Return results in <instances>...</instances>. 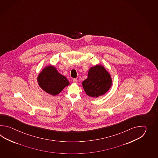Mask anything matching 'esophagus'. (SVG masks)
Wrapping results in <instances>:
<instances>
[{"label":"esophagus","mask_w":158,"mask_h":158,"mask_svg":"<svg viewBox=\"0 0 158 158\" xmlns=\"http://www.w3.org/2000/svg\"><path fill=\"white\" fill-rule=\"evenodd\" d=\"M73 83H74V84H77V80L74 78V79L73 80Z\"/></svg>","instance_id":"esophagus-1"}]
</instances>
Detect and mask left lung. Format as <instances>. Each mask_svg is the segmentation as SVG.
Listing matches in <instances>:
<instances>
[{
	"label": "left lung",
	"mask_w": 158,
	"mask_h": 158,
	"mask_svg": "<svg viewBox=\"0 0 158 158\" xmlns=\"http://www.w3.org/2000/svg\"><path fill=\"white\" fill-rule=\"evenodd\" d=\"M112 84L111 75L102 65L91 67L88 71L87 78L82 82L86 94L93 98H98L106 93Z\"/></svg>",
	"instance_id": "left-lung-1"
}]
</instances>
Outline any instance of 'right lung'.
<instances>
[{"instance_id":"obj_1","label":"right lung","mask_w":158,"mask_h":158,"mask_svg":"<svg viewBox=\"0 0 158 158\" xmlns=\"http://www.w3.org/2000/svg\"><path fill=\"white\" fill-rule=\"evenodd\" d=\"M37 78L39 86L44 91L53 96L57 95L64 87L69 85L67 78L60 74L52 65L44 68Z\"/></svg>"}]
</instances>
